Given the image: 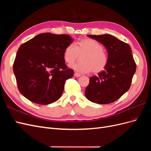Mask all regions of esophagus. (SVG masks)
I'll return each mask as SVG.
<instances>
[{
    "instance_id": "34e87169",
    "label": "esophagus",
    "mask_w": 151,
    "mask_h": 151,
    "mask_svg": "<svg viewBox=\"0 0 151 151\" xmlns=\"http://www.w3.org/2000/svg\"><path fill=\"white\" fill-rule=\"evenodd\" d=\"M81 76V74H79V73H77V72H75V73H74V76H75V77H80Z\"/></svg>"
}]
</instances>
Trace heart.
Returning a JSON list of instances; mask_svg holds the SVG:
<instances>
[{
  "label": "heart",
  "mask_w": 151,
  "mask_h": 151,
  "mask_svg": "<svg viewBox=\"0 0 151 151\" xmlns=\"http://www.w3.org/2000/svg\"><path fill=\"white\" fill-rule=\"evenodd\" d=\"M81 62L74 63L70 67L80 73H88L93 70L97 74L106 68L108 57L103 45L98 41L89 38H82L77 42L76 47L69 44L63 52V59L68 64H72L78 59Z\"/></svg>",
  "instance_id": "1"
}]
</instances>
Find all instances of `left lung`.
Listing matches in <instances>:
<instances>
[{
  "instance_id": "8db88e82",
  "label": "left lung",
  "mask_w": 151,
  "mask_h": 151,
  "mask_svg": "<svg viewBox=\"0 0 151 151\" xmlns=\"http://www.w3.org/2000/svg\"><path fill=\"white\" fill-rule=\"evenodd\" d=\"M106 47L108 62L105 69L89 78L86 97L98 104L115 102L130 88L136 70V63L129 44L110 35H91Z\"/></svg>"
}]
</instances>
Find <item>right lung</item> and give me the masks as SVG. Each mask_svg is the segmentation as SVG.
<instances>
[{
  "label": "right lung",
  "instance_id": "right-lung-1",
  "mask_svg": "<svg viewBox=\"0 0 151 151\" xmlns=\"http://www.w3.org/2000/svg\"><path fill=\"white\" fill-rule=\"evenodd\" d=\"M74 40L67 35L41 33L22 44L13 71L17 88L29 101L48 104L61 97L65 81L74 76L63 59V52Z\"/></svg>",
  "mask_w": 151,
  "mask_h": 151
}]
</instances>
